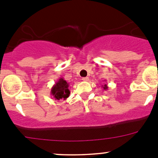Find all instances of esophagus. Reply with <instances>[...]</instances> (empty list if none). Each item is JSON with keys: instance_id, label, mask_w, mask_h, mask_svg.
<instances>
[{"instance_id": "1", "label": "esophagus", "mask_w": 158, "mask_h": 158, "mask_svg": "<svg viewBox=\"0 0 158 158\" xmlns=\"http://www.w3.org/2000/svg\"><path fill=\"white\" fill-rule=\"evenodd\" d=\"M82 81H84V82H88L89 80V77H83L82 78Z\"/></svg>"}]
</instances>
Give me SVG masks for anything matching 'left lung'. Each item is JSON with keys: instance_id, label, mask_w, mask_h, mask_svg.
<instances>
[{"instance_id": "1", "label": "left lung", "mask_w": 158, "mask_h": 158, "mask_svg": "<svg viewBox=\"0 0 158 158\" xmlns=\"http://www.w3.org/2000/svg\"><path fill=\"white\" fill-rule=\"evenodd\" d=\"M103 88V89H104V90H107L108 89V88H109V87H108V85H106V84H105L104 85H102V86Z\"/></svg>"}]
</instances>
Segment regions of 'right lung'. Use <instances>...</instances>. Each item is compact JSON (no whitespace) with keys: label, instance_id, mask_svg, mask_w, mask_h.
I'll list each match as a JSON object with an SVG mask.
<instances>
[{"label":"right lung","instance_id":"1","mask_svg":"<svg viewBox=\"0 0 158 158\" xmlns=\"http://www.w3.org/2000/svg\"><path fill=\"white\" fill-rule=\"evenodd\" d=\"M69 84L63 79L60 78L59 80L52 85L50 91V95L55 100H66L69 96Z\"/></svg>","mask_w":158,"mask_h":158}]
</instances>
